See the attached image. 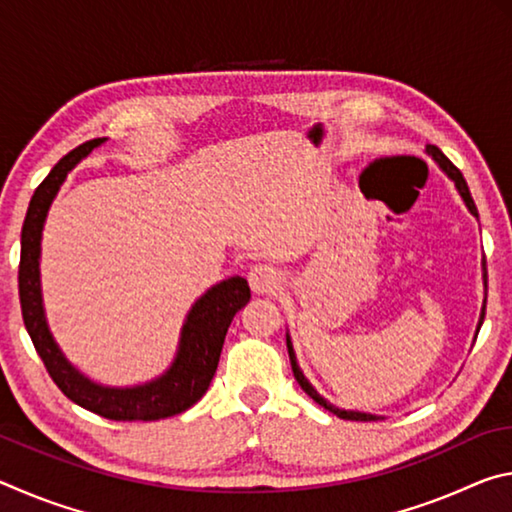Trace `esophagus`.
<instances>
[{"label":"esophagus","instance_id":"1","mask_svg":"<svg viewBox=\"0 0 512 512\" xmlns=\"http://www.w3.org/2000/svg\"><path fill=\"white\" fill-rule=\"evenodd\" d=\"M248 282L255 293H275L280 289V273L268 264H255L248 273Z\"/></svg>","mask_w":512,"mask_h":512}]
</instances>
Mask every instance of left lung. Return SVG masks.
I'll use <instances>...</instances> for the list:
<instances>
[{"mask_svg": "<svg viewBox=\"0 0 512 512\" xmlns=\"http://www.w3.org/2000/svg\"><path fill=\"white\" fill-rule=\"evenodd\" d=\"M427 153L431 155L433 160H436L438 164H440V169H443L449 178L454 180V185H456V189H458V194L463 196V201H465V205H467V210H470L474 216H479V212H476V205H474V201H472V194H470V187H467V183H465V178H463V173L458 171L454 164H452V160L447 158V155L438 149V146H427ZM483 282H485V287H488V271H485V264H483ZM488 302V300H485ZM483 318H485V305H483V309H481V320H479V329H481V325H483ZM287 348H289V359H291V368H293V377H296V381L300 384V388L302 391H305L311 400H314L316 404H320V406H325L327 411H332L334 415H339V418H343V420H361V422H370V420H379V415H370V413H359V411H343V409H336V406H332V404H327L323 397H320L316 391H314V386L309 384L307 381V377L302 375V370L298 368V361H296V354H293V348H291V341H289V336H287Z\"/></svg>", "mask_w": 512, "mask_h": 512, "instance_id": "8db88e82", "label": "left lung"}]
</instances>
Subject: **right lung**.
Listing matches in <instances>:
<instances>
[{"mask_svg":"<svg viewBox=\"0 0 512 512\" xmlns=\"http://www.w3.org/2000/svg\"><path fill=\"white\" fill-rule=\"evenodd\" d=\"M103 137L90 140L65 158H60L49 176L42 180L31 196L27 216L22 225L20 271H17V289H20V305L24 327L33 341V348L40 354L42 363L54 379V384L74 404L108 420H162L187 411L205 395L207 386L219 366L221 348L228 334V327L237 311L250 300V289L244 277H230L216 284L196 302L180 334V348L176 361L160 379L135 388H108L99 386L83 377L79 370L67 363L63 352L58 350L49 334L45 311L40 298V237L49 205L54 201L58 187L63 185L67 173L74 164L85 158Z\"/></svg>","mask_w":512,"mask_h":512,"instance_id":"1","label":"right lung"}]
</instances>
